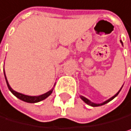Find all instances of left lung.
<instances>
[{
    "label": "left lung",
    "instance_id": "obj_1",
    "mask_svg": "<svg viewBox=\"0 0 131 131\" xmlns=\"http://www.w3.org/2000/svg\"><path fill=\"white\" fill-rule=\"evenodd\" d=\"M120 42L122 43V45H123V41H120ZM123 87V86H122ZM122 89V88H121ZM121 89L119 90V92L117 93H115V95H114V96L113 97H112L111 98H109L108 100H107V101H105L104 102H103V103H101V104H96V103H93V102H91L90 100H88L87 98H85V97H83V96H80V98L85 102V103H86L88 105H90V106H92V107H97V106H101V105H104V104H107V103H108L109 101H111L112 100H113L115 97H116L117 96V95L119 94V93L120 92V90H121Z\"/></svg>",
    "mask_w": 131,
    "mask_h": 131
}]
</instances>
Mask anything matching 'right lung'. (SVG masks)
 Wrapping results in <instances>:
<instances>
[{"mask_svg":"<svg viewBox=\"0 0 131 131\" xmlns=\"http://www.w3.org/2000/svg\"><path fill=\"white\" fill-rule=\"evenodd\" d=\"M4 77H5V80H6V82H7V85H8L9 90L12 93V94H14L17 98L20 99L21 101H23L27 102V103H37V102H39L41 101H43V100H45L46 98H47L49 96V95L52 93L53 89H52L51 90L48 91L46 93L39 95V96H28V95H25V94L18 93L16 91H15L14 90H12V87L10 86V85H9V83H8V82L7 80V78H6L5 72H4Z\"/></svg>","mask_w":131,"mask_h":131,"instance_id":"1","label":"right lung"}]
</instances>
